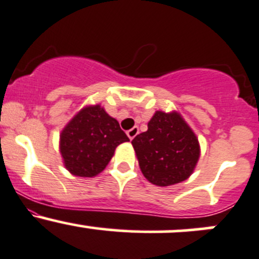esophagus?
<instances>
[{"instance_id":"1","label":"esophagus","mask_w":259,"mask_h":259,"mask_svg":"<svg viewBox=\"0 0 259 259\" xmlns=\"http://www.w3.org/2000/svg\"><path fill=\"white\" fill-rule=\"evenodd\" d=\"M138 134H139V127L138 126H134V127H133V129L127 130V132H126V135H127V137H129L130 140H133V139L137 137Z\"/></svg>"}]
</instances>
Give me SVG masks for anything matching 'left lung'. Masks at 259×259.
<instances>
[{
    "label": "left lung",
    "mask_w": 259,
    "mask_h": 259,
    "mask_svg": "<svg viewBox=\"0 0 259 259\" xmlns=\"http://www.w3.org/2000/svg\"><path fill=\"white\" fill-rule=\"evenodd\" d=\"M139 166L151 184L171 186L192 175L201 155L194 130L178 111L157 110L148 130L133 139Z\"/></svg>",
    "instance_id": "left-lung-1"
}]
</instances>
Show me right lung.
<instances>
[{"instance_id":"right-lung-1","label":"right lung","mask_w":259,"mask_h":259,"mask_svg":"<svg viewBox=\"0 0 259 259\" xmlns=\"http://www.w3.org/2000/svg\"><path fill=\"white\" fill-rule=\"evenodd\" d=\"M129 141L100 104L80 109L59 135V152L64 167L72 175L94 178L102 172L115 152L116 146Z\"/></svg>"}]
</instances>
